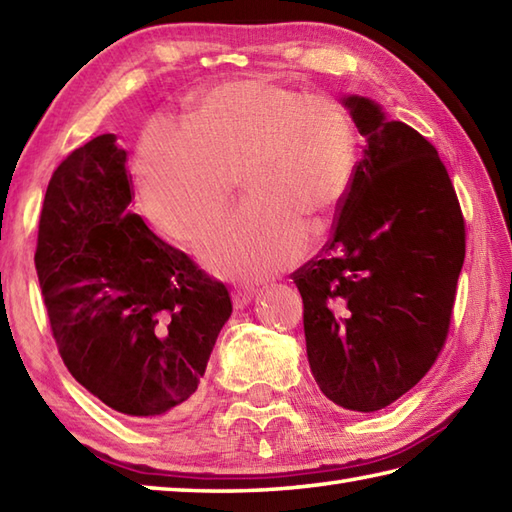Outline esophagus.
I'll use <instances>...</instances> for the list:
<instances>
[{"instance_id":"34e87169","label":"esophagus","mask_w":512,"mask_h":512,"mask_svg":"<svg viewBox=\"0 0 512 512\" xmlns=\"http://www.w3.org/2000/svg\"><path fill=\"white\" fill-rule=\"evenodd\" d=\"M253 293H255V290L250 288V286H237L233 290V306L237 310H242L244 306L250 304V299H253Z\"/></svg>"}]
</instances>
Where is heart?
Listing matches in <instances>:
<instances>
[{
	"instance_id": "obj_1",
	"label": "heart",
	"mask_w": 512,
	"mask_h": 512,
	"mask_svg": "<svg viewBox=\"0 0 512 512\" xmlns=\"http://www.w3.org/2000/svg\"><path fill=\"white\" fill-rule=\"evenodd\" d=\"M357 130L346 108L266 75L208 88L182 128L153 126L139 139L137 177L150 219L193 244L246 199L202 246L208 268L266 277L302 255L308 228L324 233L353 186Z\"/></svg>"
}]
</instances>
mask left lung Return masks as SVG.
<instances>
[{
  "mask_svg": "<svg viewBox=\"0 0 512 512\" xmlns=\"http://www.w3.org/2000/svg\"><path fill=\"white\" fill-rule=\"evenodd\" d=\"M342 104L364 137L324 255L297 268L308 364L330 402L382 410L442 353L466 255V226L435 146L373 99Z\"/></svg>",
  "mask_w": 512,
  "mask_h": 512,
  "instance_id": "left-lung-1",
  "label": "left lung"
}]
</instances>
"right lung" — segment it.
<instances>
[{"mask_svg":"<svg viewBox=\"0 0 512 512\" xmlns=\"http://www.w3.org/2000/svg\"><path fill=\"white\" fill-rule=\"evenodd\" d=\"M130 202L115 135L75 148L48 182L35 268L68 373L108 408L148 419L193 399L233 304Z\"/></svg>","mask_w":512,"mask_h":512,"instance_id":"right-lung-1","label":"right lung"}]
</instances>
